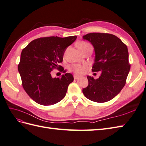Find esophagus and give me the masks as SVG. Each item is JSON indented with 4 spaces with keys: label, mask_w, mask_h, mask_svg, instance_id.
Returning <instances> with one entry per match:
<instances>
[{
    "label": "esophagus",
    "mask_w": 146,
    "mask_h": 146,
    "mask_svg": "<svg viewBox=\"0 0 146 146\" xmlns=\"http://www.w3.org/2000/svg\"><path fill=\"white\" fill-rule=\"evenodd\" d=\"M73 77H74V80H78V78H80V76H78V75H76V74H74Z\"/></svg>",
    "instance_id": "esophagus-1"
}]
</instances>
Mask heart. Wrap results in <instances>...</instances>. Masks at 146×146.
<instances>
[{"label":"heart","mask_w":146,"mask_h":146,"mask_svg":"<svg viewBox=\"0 0 146 146\" xmlns=\"http://www.w3.org/2000/svg\"><path fill=\"white\" fill-rule=\"evenodd\" d=\"M78 46L83 53L88 50L89 48H92L90 44H89L87 42H84V41H81V42L78 43ZM88 68V66L86 63H84V64H77V63H74V64H72L70 66V70L77 74H82L86 72Z\"/></svg>","instance_id":"b5f03b06"}]
</instances>
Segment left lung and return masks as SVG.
Listing matches in <instances>:
<instances>
[{
	"mask_svg": "<svg viewBox=\"0 0 146 146\" xmlns=\"http://www.w3.org/2000/svg\"><path fill=\"white\" fill-rule=\"evenodd\" d=\"M94 47L92 71L101 74L98 79L88 76L89 84L83 89L86 98L102 103L113 99L125 86L130 70L128 48L120 39L109 33H91L83 36Z\"/></svg>",
	"mask_w": 146,
	"mask_h": 146,
	"instance_id": "left-lung-1",
	"label": "left lung"
}]
</instances>
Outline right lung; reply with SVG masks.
<instances>
[{"instance_id": "obj_1", "label": "right lung", "mask_w": 146, "mask_h": 146, "mask_svg": "<svg viewBox=\"0 0 146 146\" xmlns=\"http://www.w3.org/2000/svg\"><path fill=\"white\" fill-rule=\"evenodd\" d=\"M76 38V36L40 37L32 40L22 50L18 65L22 86L36 103L52 106L65 98L74 78L58 64L63 61L66 48ZM54 69L66 74L61 78H53L50 73Z\"/></svg>"}]
</instances>
